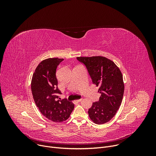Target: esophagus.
Masks as SVG:
<instances>
[{
	"label": "esophagus",
	"mask_w": 156,
	"mask_h": 156,
	"mask_svg": "<svg viewBox=\"0 0 156 156\" xmlns=\"http://www.w3.org/2000/svg\"><path fill=\"white\" fill-rule=\"evenodd\" d=\"M82 99H82V98H81V99H79L76 100V101H77V102H80L81 101H82Z\"/></svg>",
	"instance_id": "34e87169"
}]
</instances>
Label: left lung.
I'll return each mask as SVG.
<instances>
[{"instance_id":"obj_1","label":"left lung","mask_w":156,"mask_h":156,"mask_svg":"<svg viewBox=\"0 0 156 156\" xmlns=\"http://www.w3.org/2000/svg\"><path fill=\"white\" fill-rule=\"evenodd\" d=\"M90 75L93 83L99 86V100L93 103L88 114L95 123L108 122L116 114L122 101L124 83L122 74L114 62L102 56L79 57Z\"/></svg>"}]
</instances>
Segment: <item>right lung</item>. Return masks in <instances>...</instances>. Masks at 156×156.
I'll return each mask as SVG.
<instances>
[{
    "mask_svg": "<svg viewBox=\"0 0 156 156\" xmlns=\"http://www.w3.org/2000/svg\"><path fill=\"white\" fill-rule=\"evenodd\" d=\"M63 58H49L42 60L36 67L31 80L34 101L41 113L54 122L67 120L74 104L66 99L59 100L56 69Z\"/></svg>",
    "mask_w": 156,
    "mask_h": 156,
    "instance_id": "right-lung-1",
    "label": "right lung"
}]
</instances>
